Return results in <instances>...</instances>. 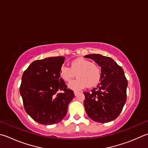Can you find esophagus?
Masks as SVG:
<instances>
[{
    "instance_id": "1",
    "label": "esophagus",
    "mask_w": 148,
    "mask_h": 148,
    "mask_svg": "<svg viewBox=\"0 0 148 148\" xmlns=\"http://www.w3.org/2000/svg\"><path fill=\"white\" fill-rule=\"evenodd\" d=\"M74 95H75V96H77V95H78V93H79V92H77V91H74Z\"/></svg>"
}]
</instances>
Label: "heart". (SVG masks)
Listing matches in <instances>:
<instances>
[{
	"mask_svg": "<svg viewBox=\"0 0 148 148\" xmlns=\"http://www.w3.org/2000/svg\"><path fill=\"white\" fill-rule=\"evenodd\" d=\"M76 74L78 77L69 84V87L74 90H81L87 86L92 87L97 85L101 80V71L92 61L83 58L71 61V68L66 66L60 68V77L65 82H71Z\"/></svg>",
	"mask_w": 148,
	"mask_h": 148,
	"instance_id": "heart-1",
	"label": "heart"
}]
</instances>
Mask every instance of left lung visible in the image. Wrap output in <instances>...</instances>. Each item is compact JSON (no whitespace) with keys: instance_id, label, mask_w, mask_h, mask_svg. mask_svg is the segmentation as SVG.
<instances>
[{"instance_id":"left-lung-1","label":"left lung","mask_w":148,"mask_h":148,"mask_svg":"<svg viewBox=\"0 0 148 148\" xmlns=\"http://www.w3.org/2000/svg\"><path fill=\"white\" fill-rule=\"evenodd\" d=\"M101 67L100 83L90 92H83L86 113L95 122H109L119 116L125 103L127 81L124 72L112 58L101 54L84 56Z\"/></svg>"}]
</instances>
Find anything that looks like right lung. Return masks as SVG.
<instances>
[{"mask_svg":"<svg viewBox=\"0 0 148 148\" xmlns=\"http://www.w3.org/2000/svg\"><path fill=\"white\" fill-rule=\"evenodd\" d=\"M65 60L58 56L34 61L23 74L20 94L24 107L29 116L40 124L61 122L74 97L73 91L67 88L60 77ZM60 90L64 92L59 93Z\"/></svg>","mask_w":148,"mask_h":148,"instance_id":"obj_1","label":"right lung"}]
</instances>
